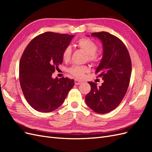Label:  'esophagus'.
I'll return each instance as SVG.
<instances>
[{"label":"esophagus","instance_id":"34e87169","mask_svg":"<svg viewBox=\"0 0 152 152\" xmlns=\"http://www.w3.org/2000/svg\"><path fill=\"white\" fill-rule=\"evenodd\" d=\"M82 83V81L79 80H77V79H75V85H79V84H80Z\"/></svg>","mask_w":152,"mask_h":152}]
</instances>
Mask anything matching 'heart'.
Here are the masks:
<instances>
[{"mask_svg":"<svg viewBox=\"0 0 152 152\" xmlns=\"http://www.w3.org/2000/svg\"><path fill=\"white\" fill-rule=\"evenodd\" d=\"M77 46L83 50L87 54V59L93 63H96L99 61V56L97 53L98 45L93 40L89 38L84 37L79 39L77 42ZM72 56V49L70 46L65 48L62 53L63 60L65 62L70 61ZM89 68L86 65H74L68 69V72L74 77L81 79L86 73L89 72Z\"/></svg>","mask_w":152,"mask_h":152,"instance_id":"heart-1","label":"heart"}]
</instances>
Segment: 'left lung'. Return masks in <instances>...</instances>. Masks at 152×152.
Listing matches in <instances>:
<instances>
[{
    "mask_svg": "<svg viewBox=\"0 0 152 152\" xmlns=\"http://www.w3.org/2000/svg\"><path fill=\"white\" fill-rule=\"evenodd\" d=\"M103 43V55L96 73L104 82L97 87L88 82L91 89L86 96L87 105L98 113H106L115 109L127 91L131 75L132 64L129 53L122 41L108 32L92 33Z\"/></svg>",
    "mask_w": 152,
    "mask_h": 152,
    "instance_id": "left-lung-1",
    "label": "left lung"
}]
</instances>
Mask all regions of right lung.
<instances>
[{
	"label": "right lung",
	"mask_w": 152,
	"mask_h": 152,
	"mask_svg": "<svg viewBox=\"0 0 152 152\" xmlns=\"http://www.w3.org/2000/svg\"><path fill=\"white\" fill-rule=\"evenodd\" d=\"M74 35L45 32L32 39L23 53L19 69L20 86L26 100L40 112L48 113L63 104L74 80L53 79L63 63L62 53Z\"/></svg>",
	"instance_id": "right-lung-1"
}]
</instances>
